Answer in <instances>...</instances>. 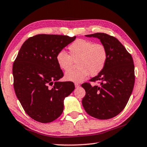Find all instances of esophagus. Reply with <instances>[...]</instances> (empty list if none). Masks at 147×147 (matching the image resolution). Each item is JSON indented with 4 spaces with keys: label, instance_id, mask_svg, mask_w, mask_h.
Segmentation results:
<instances>
[{
    "label": "esophagus",
    "instance_id": "obj_1",
    "mask_svg": "<svg viewBox=\"0 0 147 147\" xmlns=\"http://www.w3.org/2000/svg\"><path fill=\"white\" fill-rule=\"evenodd\" d=\"M74 86H75L76 88H79V87H80V84H79L78 83L75 82V83H74Z\"/></svg>",
    "mask_w": 147,
    "mask_h": 147
}]
</instances>
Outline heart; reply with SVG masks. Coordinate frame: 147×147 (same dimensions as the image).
I'll list each match as a JSON object with an SVG mask.
<instances>
[{"label": "heart", "instance_id": "obj_1", "mask_svg": "<svg viewBox=\"0 0 147 147\" xmlns=\"http://www.w3.org/2000/svg\"><path fill=\"white\" fill-rule=\"evenodd\" d=\"M69 55L64 51L57 54L56 60L59 67L67 71L73 61L76 62L78 69L69 70L65 74V79L74 82L84 81L89 74L96 76L102 72L108 59L106 47L101 43L79 39L68 47Z\"/></svg>", "mask_w": 147, "mask_h": 147}]
</instances>
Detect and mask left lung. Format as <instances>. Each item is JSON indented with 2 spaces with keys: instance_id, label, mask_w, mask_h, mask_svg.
<instances>
[{
  "instance_id": "8db88e82",
  "label": "left lung",
  "mask_w": 147,
  "mask_h": 147,
  "mask_svg": "<svg viewBox=\"0 0 147 147\" xmlns=\"http://www.w3.org/2000/svg\"><path fill=\"white\" fill-rule=\"evenodd\" d=\"M96 38L106 47L108 59L105 67L90 82L82 84L86 91L82 105L89 115L98 119H109L120 113L127 104L132 93L135 74L131 54L115 37L104 33L86 35Z\"/></svg>"
}]
</instances>
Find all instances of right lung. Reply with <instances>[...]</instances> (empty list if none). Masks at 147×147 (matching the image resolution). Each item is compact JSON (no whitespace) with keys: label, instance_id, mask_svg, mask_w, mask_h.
<instances>
[{"label":"right lung","instance_id":"1","mask_svg":"<svg viewBox=\"0 0 147 147\" xmlns=\"http://www.w3.org/2000/svg\"><path fill=\"white\" fill-rule=\"evenodd\" d=\"M76 36L38 34L23 44L13 65V87L24 110L34 120L48 123L63 111V100L74 91L63 76L56 56Z\"/></svg>","mask_w":147,"mask_h":147}]
</instances>
